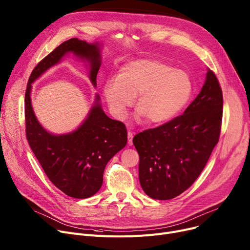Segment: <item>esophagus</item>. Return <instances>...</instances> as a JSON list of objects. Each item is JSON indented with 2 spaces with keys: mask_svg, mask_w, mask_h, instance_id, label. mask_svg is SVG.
Returning a JSON list of instances; mask_svg holds the SVG:
<instances>
[{
  "mask_svg": "<svg viewBox=\"0 0 250 250\" xmlns=\"http://www.w3.org/2000/svg\"><path fill=\"white\" fill-rule=\"evenodd\" d=\"M127 137H128V145L132 146L133 145V133L129 130L128 133H127Z\"/></svg>",
  "mask_w": 250,
  "mask_h": 250,
  "instance_id": "1",
  "label": "esophagus"
}]
</instances>
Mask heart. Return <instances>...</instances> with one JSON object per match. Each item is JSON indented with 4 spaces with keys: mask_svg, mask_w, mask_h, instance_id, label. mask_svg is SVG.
<instances>
[{
    "mask_svg": "<svg viewBox=\"0 0 250 250\" xmlns=\"http://www.w3.org/2000/svg\"><path fill=\"white\" fill-rule=\"evenodd\" d=\"M193 81L182 69L154 60H137L121 67L117 79L103 84V95L115 118H125L136 97L137 119L161 124L177 116L193 95Z\"/></svg>",
    "mask_w": 250,
    "mask_h": 250,
    "instance_id": "1",
    "label": "heart"
}]
</instances>
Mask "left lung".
<instances>
[{"instance_id": "1", "label": "left lung", "mask_w": 250, "mask_h": 250, "mask_svg": "<svg viewBox=\"0 0 250 250\" xmlns=\"http://www.w3.org/2000/svg\"><path fill=\"white\" fill-rule=\"evenodd\" d=\"M223 95L208 69L200 94L183 115L133 138L139 154V182L155 200L178 197L194 184L218 143Z\"/></svg>"}]
</instances>
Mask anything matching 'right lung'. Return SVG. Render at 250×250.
<instances>
[{
	"mask_svg": "<svg viewBox=\"0 0 250 250\" xmlns=\"http://www.w3.org/2000/svg\"><path fill=\"white\" fill-rule=\"evenodd\" d=\"M99 42L87 43L78 38L62 42L34 67L25 93L26 137L44 172L50 182L65 195L85 199L94 196L103 184V173L108 161L127 143L125 125L113 120L103 111L100 96L83 123L72 132L52 134L39 123L31 103L32 83L62 57L72 53L89 65V78L97 85L102 63Z\"/></svg>",
	"mask_w": 250,
	"mask_h": 250,
	"instance_id": "1",
	"label": "right lung"
}]
</instances>
